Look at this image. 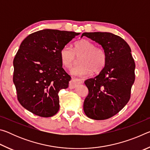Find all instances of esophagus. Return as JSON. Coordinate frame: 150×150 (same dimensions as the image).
<instances>
[{
    "mask_svg": "<svg viewBox=\"0 0 150 150\" xmlns=\"http://www.w3.org/2000/svg\"><path fill=\"white\" fill-rule=\"evenodd\" d=\"M82 83V81L79 79L77 78H75L71 77V81L70 84H69V88H74L77 87V85L80 84Z\"/></svg>",
    "mask_w": 150,
    "mask_h": 150,
    "instance_id": "esophagus-1",
    "label": "esophagus"
}]
</instances>
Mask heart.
<instances>
[{"label":"heart","instance_id":"b5f03b06","mask_svg":"<svg viewBox=\"0 0 150 150\" xmlns=\"http://www.w3.org/2000/svg\"><path fill=\"white\" fill-rule=\"evenodd\" d=\"M60 59L63 66L70 69L74 65L76 57H79L80 65L71 71L73 75L85 77L103 69L106 62V54L101 47L88 40H82L74 44L73 50L69 45L63 46L60 51Z\"/></svg>","mask_w":150,"mask_h":150}]
</instances>
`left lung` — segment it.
Here are the masks:
<instances>
[{"label": "left lung", "mask_w": 150, "mask_h": 150, "mask_svg": "<svg viewBox=\"0 0 150 150\" xmlns=\"http://www.w3.org/2000/svg\"><path fill=\"white\" fill-rule=\"evenodd\" d=\"M83 35L100 44L106 54L103 69L85 81L88 95L83 110L91 119L106 120L118 113L130 100L135 62L129 45L118 35L109 32H84Z\"/></svg>", "instance_id": "left-lung-1"}]
</instances>
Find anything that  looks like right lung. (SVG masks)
Here are the masks:
<instances>
[{"instance_id":"right-lung-1","label":"right lung","mask_w":150,"mask_h":150,"mask_svg":"<svg viewBox=\"0 0 150 150\" xmlns=\"http://www.w3.org/2000/svg\"><path fill=\"white\" fill-rule=\"evenodd\" d=\"M79 33L45 29L30 34L14 58L13 82L20 105L34 115L51 117L59 109L58 93L71 77L62 67L60 51Z\"/></svg>"}]
</instances>
